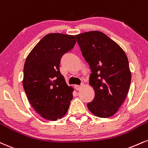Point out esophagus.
<instances>
[{"mask_svg":"<svg viewBox=\"0 0 148 148\" xmlns=\"http://www.w3.org/2000/svg\"><path fill=\"white\" fill-rule=\"evenodd\" d=\"M81 88H82V85H74V88H75L76 90H77V91H78V90H81Z\"/></svg>","mask_w":148,"mask_h":148,"instance_id":"34e87169","label":"esophagus"}]
</instances>
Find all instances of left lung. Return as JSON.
I'll return each mask as SVG.
<instances>
[{"label":"left lung","mask_w":148,"mask_h":148,"mask_svg":"<svg viewBox=\"0 0 148 148\" xmlns=\"http://www.w3.org/2000/svg\"><path fill=\"white\" fill-rule=\"evenodd\" d=\"M85 60L91 69L89 83L94 98L88 110L101 118L112 116L127 97L131 72L125 51L116 42L99 31L76 35Z\"/></svg>","instance_id":"obj_1"}]
</instances>
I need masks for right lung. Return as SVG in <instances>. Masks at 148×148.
Masks as SVG:
<instances>
[{"instance_id": "right-lung-1", "label": "right lung", "mask_w": 148, "mask_h": 148, "mask_svg": "<svg viewBox=\"0 0 148 148\" xmlns=\"http://www.w3.org/2000/svg\"><path fill=\"white\" fill-rule=\"evenodd\" d=\"M76 42L73 35L48 34L27 57L23 69V85L28 101L38 114L56 121L65 115L73 99L74 89L60 74L62 56Z\"/></svg>"}]
</instances>
